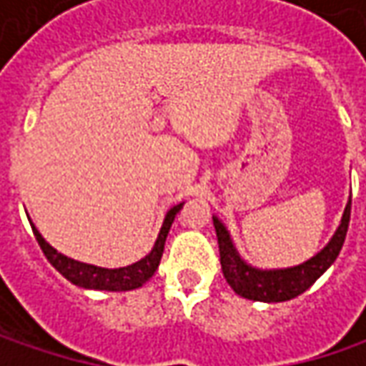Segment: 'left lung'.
Instances as JSON below:
<instances>
[{
    "instance_id": "left-lung-1",
    "label": "left lung",
    "mask_w": 366,
    "mask_h": 366,
    "mask_svg": "<svg viewBox=\"0 0 366 366\" xmlns=\"http://www.w3.org/2000/svg\"><path fill=\"white\" fill-rule=\"evenodd\" d=\"M350 204H352V199L348 197L342 219L330 238V242L312 259H307L302 264H295V267H287V269H259V267L248 264L240 257L228 228L219 222L218 216H214V228L218 234L219 244V262H222V271H224L228 285L240 297L252 300V302L277 303L302 295L303 291L312 287L334 264V260L338 259L342 244H345L346 232H348Z\"/></svg>"
}]
</instances>
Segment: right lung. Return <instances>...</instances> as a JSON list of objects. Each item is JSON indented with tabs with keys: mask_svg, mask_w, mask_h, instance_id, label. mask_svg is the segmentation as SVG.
Returning <instances> with one entry per match:
<instances>
[{
	"mask_svg": "<svg viewBox=\"0 0 366 366\" xmlns=\"http://www.w3.org/2000/svg\"><path fill=\"white\" fill-rule=\"evenodd\" d=\"M183 204L173 205L167 212L161 232H159V238H157V242H154L152 250L148 252L147 257L140 259L138 262H134V264L120 267V269H104V267H95V264H87V262H81V260L69 259V257L61 254L56 248H52L42 238V234L38 232V228H36L34 224L32 222L30 224H32V232H34L36 240H38V244L42 248L44 257L73 285L83 289H97V291H132V289L142 287L148 279L157 273L162 250H164V242H167V234L171 230V226L175 222V216L181 212Z\"/></svg>",
	"mask_w": 366,
	"mask_h": 366,
	"instance_id": "obj_1",
	"label": "right lung"
}]
</instances>
